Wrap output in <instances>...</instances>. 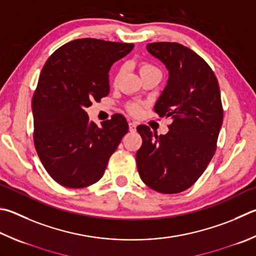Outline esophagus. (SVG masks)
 I'll use <instances>...</instances> for the list:
<instances>
[{
  "label": "esophagus",
  "instance_id": "obj_1",
  "mask_svg": "<svg viewBox=\"0 0 256 256\" xmlns=\"http://www.w3.org/2000/svg\"><path fill=\"white\" fill-rule=\"evenodd\" d=\"M138 124L136 122H128V130L130 132H136V131Z\"/></svg>",
  "mask_w": 256,
  "mask_h": 256
}]
</instances>
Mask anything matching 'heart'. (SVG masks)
<instances>
[{
    "mask_svg": "<svg viewBox=\"0 0 256 256\" xmlns=\"http://www.w3.org/2000/svg\"><path fill=\"white\" fill-rule=\"evenodd\" d=\"M123 72H124V68L123 67L120 68L118 74H116V75H115V80H114L115 84L118 82L120 78L122 77V75H123ZM151 72H159V69L153 66V64H148V62H141L140 64V74H141V76L148 75V74H151ZM130 110H131L132 113H138V106H136V105L130 106Z\"/></svg>",
    "mask_w": 256,
    "mask_h": 256,
    "instance_id": "b5f03b06",
    "label": "heart"
}]
</instances>
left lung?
<instances>
[{"label": "left lung", "instance_id": "8db88e82", "mask_svg": "<svg viewBox=\"0 0 256 256\" xmlns=\"http://www.w3.org/2000/svg\"><path fill=\"white\" fill-rule=\"evenodd\" d=\"M146 50L169 72L154 110L172 123L164 136L153 134L146 125L136 128L142 136L138 170L156 192H181L196 182L216 151L222 124L220 86L205 60L182 44H148Z\"/></svg>", "mask_w": 256, "mask_h": 256}]
</instances>
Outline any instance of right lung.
Instances as JSON below:
<instances>
[{
  "label": "right lung",
  "mask_w": 256,
  "mask_h": 256,
  "mask_svg": "<svg viewBox=\"0 0 256 256\" xmlns=\"http://www.w3.org/2000/svg\"><path fill=\"white\" fill-rule=\"evenodd\" d=\"M133 48V44L77 39L44 64L32 98L34 146L47 172L64 187L97 182L128 131L123 115L114 114L97 126L85 110L108 95L110 67Z\"/></svg>",
  "instance_id": "1"
}]
</instances>
